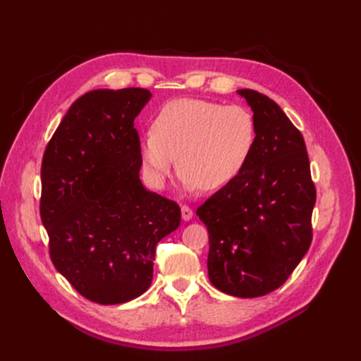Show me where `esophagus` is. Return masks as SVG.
<instances>
[{"mask_svg": "<svg viewBox=\"0 0 361 361\" xmlns=\"http://www.w3.org/2000/svg\"><path fill=\"white\" fill-rule=\"evenodd\" d=\"M180 212H182V218H183V221H190L191 218H192V209L190 206H187V204H183L182 207H180Z\"/></svg>", "mask_w": 361, "mask_h": 361, "instance_id": "1", "label": "esophagus"}]
</instances>
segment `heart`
I'll return each mask as SVG.
<instances>
[{"mask_svg":"<svg viewBox=\"0 0 361 361\" xmlns=\"http://www.w3.org/2000/svg\"><path fill=\"white\" fill-rule=\"evenodd\" d=\"M256 141V118L248 108L185 97L161 108L154 128L140 138V152L157 187L178 162L185 187L212 191L245 169Z\"/></svg>","mask_w":361,"mask_h":361,"instance_id":"heart-1","label":"heart"}]
</instances>
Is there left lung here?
Listing matches in <instances>:
<instances>
[{
	"label": "left lung",
	"instance_id": "left-lung-1",
	"mask_svg": "<svg viewBox=\"0 0 361 361\" xmlns=\"http://www.w3.org/2000/svg\"><path fill=\"white\" fill-rule=\"evenodd\" d=\"M238 93L256 118L255 152L195 214L209 233L212 285L256 298L279 289L307 253L316 188L304 138L281 108L256 90Z\"/></svg>",
	"mask_w": 361,
	"mask_h": 361
}]
</instances>
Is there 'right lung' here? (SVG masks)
I'll use <instances>...</instances> for the list:
<instances>
[{"label":"right lung","mask_w":361,"mask_h":361,"mask_svg":"<svg viewBox=\"0 0 361 361\" xmlns=\"http://www.w3.org/2000/svg\"><path fill=\"white\" fill-rule=\"evenodd\" d=\"M150 97L138 87L85 93L43 154L40 218L51 260L76 292L97 304L145 293L157 244L180 224L179 204L140 180L134 120Z\"/></svg>","instance_id":"1"}]
</instances>
